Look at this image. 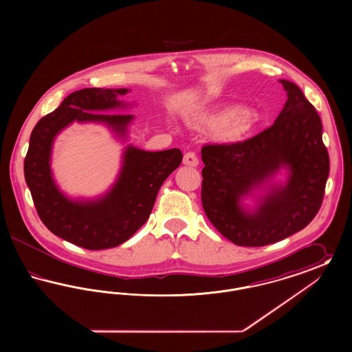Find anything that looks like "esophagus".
Segmentation results:
<instances>
[{"label":"esophagus","instance_id":"esophagus-1","mask_svg":"<svg viewBox=\"0 0 352 352\" xmlns=\"http://www.w3.org/2000/svg\"><path fill=\"white\" fill-rule=\"evenodd\" d=\"M184 164L187 165V166H192V168L198 166L199 165V158H198L197 153L195 151H187L184 154Z\"/></svg>","mask_w":352,"mask_h":352}]
</instances>
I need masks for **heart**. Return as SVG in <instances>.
Masks as SVG:
<instances>
[{
    "instance_id": "obj_1",
    "label": "heart",
    "mask_w": 352,
    "mask_h": 352,
    "mask_svg": "<svg viewBox=\"0 0 352 352\" xmlns=\"http://www.w3.org/2000/svg\"><path fill=\"white\" fill-rule=\"evenodd\" d=\"M256 116L251 111L237 105H224L201 118L203 125H217V137L226 142L243 140L251 132Z\"/></svg>"
}]
</instances>
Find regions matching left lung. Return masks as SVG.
I'll return each instance as SVG.
<instances>
[{
    "label": "left lung",
    "mask_w": 352,
    "mask_h": 352,
    "mask_svg": "<svg viewBox=\"0 0 352 352\" xmlns=\"http://www.w3.org/2000/svg\"><path fill=\"white\" fill-rule=\"evenodd\" d=\"M287 94L272 126L245 141L201 148V204L212 226L240 247H263L303 230L322 206L330 158L318 112L298 85L281 80ZM286 164L291 178L253 214L239 199Z\"/></svg>",
    "instance_id": "1"
}]
</instances>
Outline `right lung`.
<instances>
[{
	"label": "right lung",
	"mask_w": 352,
	"mask_h": 352,
	"mask_svg": "<svg viewBox=\"0 0 352 352\" xmlns=\"http://www.w3.org/2000/svg\"><path fill=\"white\" fill-rule=\"evenodd\" d=\"M126 92L125 88L72 92L36 122L25 157V179L43 224L52 234L89 251L113 248L132 237L151 217L161 186L184 158L179 149L145 151L129 146L118 184L104 198L71 201L56 188L49 164L54 137L75 120L105 122L125 133L132 115L98 112L121 107L116 98Z\"/></svg>",
	"instance_id": "obj_1"
}]
</instances>
